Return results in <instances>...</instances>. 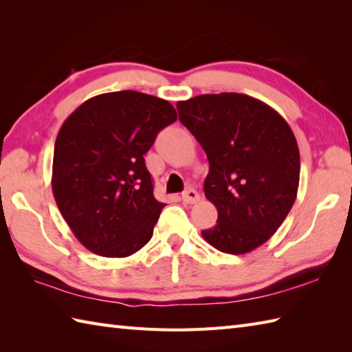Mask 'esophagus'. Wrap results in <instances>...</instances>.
Returning a JSON list of instances; mask_svg holds the SVG:
<instances>
[{"instance_id": "1", "label": "esophagus", "mask_w": 352, "mask_h": 352, "mask_svg": "<svg viewBox=\"0 0 352 352\" xmlns=\"http://www.w3.org/2000/svg\"><path fill=\"white\" fill-rule=\"evenodd\" d=\"M182 199L186 204H195L199 201V193L193 188H188L182 193Z\"/></svg>"}]
</instances>
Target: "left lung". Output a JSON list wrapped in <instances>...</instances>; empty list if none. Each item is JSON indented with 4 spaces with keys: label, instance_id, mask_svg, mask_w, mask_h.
I'll return each instance as SVG.
<instances>
[{
    "label": "left lung",
    "instance_id": "8db88e82",
    "mask_svg": "<svg viewBox=\"0 0 352 352\" xmlns=\"http://www.w3.org/2000/svg\"><path fill=\"white\" fill-rule=\"evenodd\" d=\"M178 116L207 154L206 198L218 221L203 237L227 254L258 248L296 199L300 149L280 113L243 94L199 95L177 104Z\"/></svg>",
    "mask_w": 352,
    "mask_h": 352
}]
</instances>
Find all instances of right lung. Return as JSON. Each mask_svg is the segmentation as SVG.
Instances as JSON below:
<instances>
[{
  "mask_svg": "<svg viewBox=\"0 0 352 352\" xmlns=\"http://www.w3.org/2000/svg\"><path fill=\"white\" fill-rule=\"evenodd\" d=\"M177 121L166 100L136 91L96 95L57 134L52 193L72 233L102 257H129L153 237L163 203L144 155Z\"/></svg>",
  "mask_w": 352,
  "mask_h": 352,
  "instance_id": "1",
  "label": "right lung"
}]
</instances>
